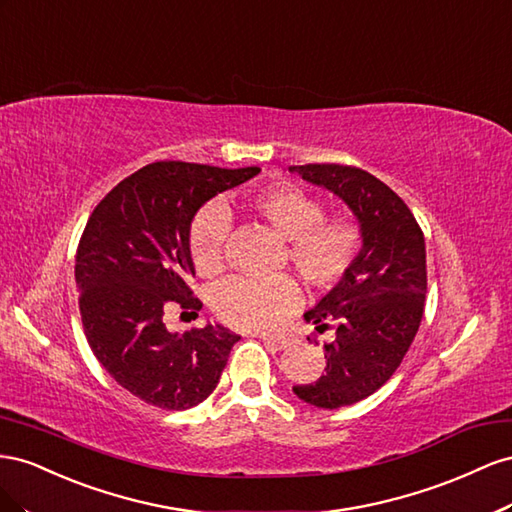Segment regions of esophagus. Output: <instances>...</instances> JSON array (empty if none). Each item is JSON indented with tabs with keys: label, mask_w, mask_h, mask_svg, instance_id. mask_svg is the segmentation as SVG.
Wrapping results in <instances>:
<instances>
[{
	"label": "esophagus",
	"mask_w": 512,
	"mask_h": 512,
	"mask_svg": "<svg viewBox=\"0 0 512 512\" xmlns=\"http://www.w3.org/2000/svg\"><path fill=\"white\" fill-rule=\"evenodd\" d=\"M261 341L268 343V345H274V347H287L289 345V339L283 337V334H261Z\"/></svg>",
	"instance_id": "obj_1"
}]
</instances>
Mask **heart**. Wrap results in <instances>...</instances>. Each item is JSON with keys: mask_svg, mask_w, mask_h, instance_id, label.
Listing matches in <instances>:
<instances>
[{"mask_svg": "<svg viewBox=\"0 0 512 512\" xmlns=\"http://www.w3.org/2000/svg\"><path fill=\"white\" fill-rule=\"evenodd\" d=\"M248 208L276 236L302 283L326 291L352 270L362 246V231L354 218H324V206L294 184L270 186L248 199ZM229 214L221 203L203 206L188 227V255L203 276L223 270V248ZM298 302V287L285 274L248 279L236 276L212 291V311L223 324L238 330H266L281 321Z\"/></svg>", "mask_w": 512, "mask_h": 512, "instance_id": "heart-1", "label": "heart"}]
</instances>
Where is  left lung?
<instances>
[{"instance_id":"1","label":"left lung","mask_w":512,"mask_h":512,"mask_svg":"<svg viewBox=\"0 0 512 512\" xmlns=\"http://www.w3.org/2000/svg\"><path fill=\"white\" fill-rule=\"evenodd\" d=\"M289 171L339 197L362 231L352 270L304 313L317 332L332 324L334 337L324 343L326 373L294 386V394L309 405L337 410L382 388L410 349L425 311V236L403 199L367 171L347 165Z\"/></svg>"}]
</instances>
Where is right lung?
Listing matches in <instances>:
<instances>
[{"instance_id": "obj_1", "label": "right lung", "mask_w": 512, "mask_h": 512, "mask_svg": "<svg viewBox=\"0 0 512 512\" xmlns=\"http://www.w3.org/2000/svg\"><path fill=\"white\" fill-rule=\"evenodd\" d=\"M259 171L160 160L115 186L85 225L75 281L87 343L115 382L160 410L206 401L240 339L218 324L169 332L163 315L171 304L201 311L188 255L193 216Z\"/></svg>"}]
</instances>
